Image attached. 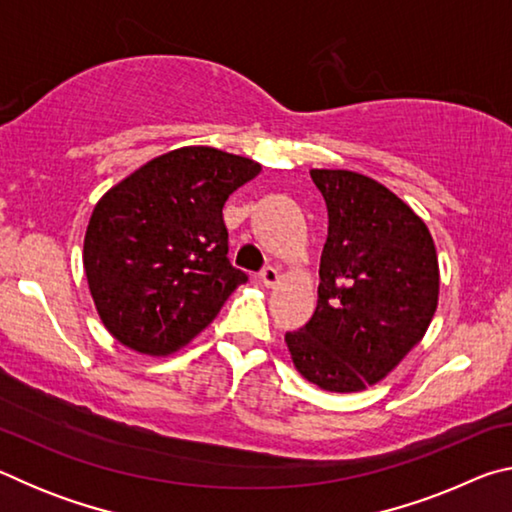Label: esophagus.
Listing matches in <instances>:
<instances>
[{
    "instance_id": "34e87169",
    "label": "esophagus",
    "mask_w": 512,
    "mask_h": 512,
    "mask_svg": "<svg viewBox=\"0 0 512 512\" xmlns=\"http://www.w3.org/2000/svg\"><path fill=\"white\" fill-rule=\"evenodd\" d=\"M259 280H262L264 287H275V284L280 282V271H277L275 266H266L262 268V273H259Z\"/></svg>"
}]
</instances>
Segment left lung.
Here are the masks:
<instances>
[{"instance_id":"1","label":"left lung","mask_w":512,"mask_h":512,"mask_svg":"<svg viewBox=\"0 0 512 512\" xmlns=\"http://www.w3.org/2000/svg\"><path fill=\"white\" fill-rule=\"evenodd\" d=\"M327 205L318 305L287 332L293 366L329 393L384 379L422 341L438 307L431 232L402 198L345 169H311Z\"/></svg>"}]
</instances>
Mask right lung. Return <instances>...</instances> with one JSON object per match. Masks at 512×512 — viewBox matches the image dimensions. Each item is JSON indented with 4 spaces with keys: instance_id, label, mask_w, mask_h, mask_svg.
Segmentation results:
<instances>
[{
    "instance_id": "add662e5",
    "label": "right lung",
    "mask_w": 512,
    "mask_h": 512,
    "mask_svg": "<svg viewBox=\"0 0 512 512\" xmlns=\"http://www.w3.org/2000/svg\"><path fill=\"white\" fill-rule=\"evenodd\" d=\"M262 167L212 146H183L146 162L101 196L83 266L108 332L162 357L212 323L248 280L228 259L223 205Z\"/></svg>"
}]
</instances>
